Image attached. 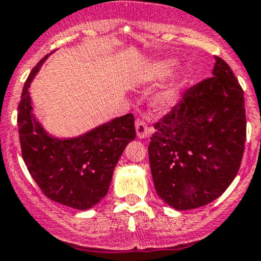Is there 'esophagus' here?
Here are the masks:
<instances>
[{
	"instance_id": "34e87169",
	"label": "esophagus",
	"mask_w": 261,
	"mask_h": 261,
	"mask_svg": "<svg viewBox=\"0 0 261 261\" xmlns=\"http://www.w3.org/2000/svg\"><path fill=\"white\" fill-rule=\"evenodd\" d=\"M136 132H137L138 138H146V137H148V136H151L152 130L148 128L145 120H141V119H138V120H136Z\"/></svg>"
}]
</instances>
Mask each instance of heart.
I'll use <instances>...</instances> for the list:
<instances>
[{
    "label": "heart",
    "instance_id": "obj_1",
    "mask_svg": "<svg viewBox=\"0 0 261 261\" xmlns=\"http://www.w3.org/2000/svg\"><path fill=\"white\" fill-rule=\"evenodd\" d=\"M177 66V60H173V59H164V60L153 61L150 65L146 66L140 74V81L142 83H155V82L160 81V79L165 78V76L169 75L174 68ZM180 82L178 81H172L166 84L158 95V101L159 102H170L175 98L178 91H179Z\"/></svg>",
    "mask_w": 261,
    "mask_h": 261
}]
</instances>
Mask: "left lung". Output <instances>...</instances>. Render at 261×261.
I'll return each mask as SVG.
<instances>
[{
    "label": "left lung",
    "mask_w": 261,
    "mask_h": 261,
    "mask_svg": "<svg viewBox=\"0 0 261 261\" xmlns=\"http://www.w3.org/2000/svg\"><path fill=\"white\" fill-rule=\"evenodd\" d=\"M153 128L148 158L159 197L175 210L219 197L237 175L246 140L244 91L229 65L215 56L213 76L188 88Z\"/></svg>",
    "instance_id": "8db88e82"
}]
</instances>
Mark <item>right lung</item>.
Listing matches in <instances>:
<instances>
[{
    "instance_id": "obj_1",
    "label": "right lung",
    "mask_w": 261,
    "mask_h": 261,
    "mask_svg": "<svg viewBox=\"0 0 261 261\" xmlns=\"http://www.w3.org/2000/svg\"><path fill=\"white\" fill-rule=\"evenodd\" d=\"M29 74L17 106V126L24 163L49 200L76 210H88L108 195L114 169L136 138L132 114L115 118L74 138L52 137L33 114L29 87L46 61Z\"/></svg>"
}]
</instances>
